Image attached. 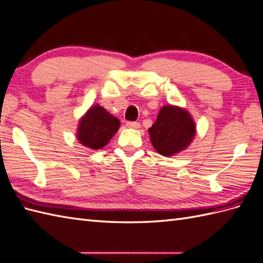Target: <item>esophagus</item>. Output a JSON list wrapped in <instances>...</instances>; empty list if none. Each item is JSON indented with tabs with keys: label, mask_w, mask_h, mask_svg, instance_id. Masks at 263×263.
Here are the masks:
<instances>
[{
	"label": "esophagus",
	"mask_w": 263,
	"mask_h": 263,
	"mask_svg": "<svg viewBox=\"0 0 263 263\" xmlns=\"http://www.w3.org/2000/svg\"><path fill=\"white\" fill-rule=\"evenodd\" d=\"M126 126L132 127V129H139L140 123H138V122H126Z\"/></svg>",
	"instance_id": "esophagus-1"
}]
</instances>
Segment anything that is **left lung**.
I'll use <instances>...</instances> for the list:
<instances>
[{
	"mask_svg": "<svg viewBox=\"0 0 263 263\" xmlns=\"http://www.w3.org/2000/svg\"><path fill=\"white\" fill-rule=\"evenodd\" d=\"M155 150L164 157H172L188 148L196 136V125L186 108L164 105L149 129Z\"/></svg>",
	"mask_w": 263,
	"mask_h": 263,
	"instance_id": "left-lung-1",
	"label": "left lung"
}]
</instances>
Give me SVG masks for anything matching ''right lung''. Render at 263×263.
Instances as JSON below:
<instances>
[{"instance_id":"obj_1","label":"right lung","mask_w":263,"mask_h":263,"mask_svg":"<svg viewBox=\"0 0 263 263\" xmlns=\"http://www.w3.org/2000/svg\"><path fill=\"white\" fill-rule=\"evenodd\" d=\"M121 122L103 106L91 105L79 119L76 138L78 142L91 150L105 146L118 132Z\"/></svg>"}]
</instances>
